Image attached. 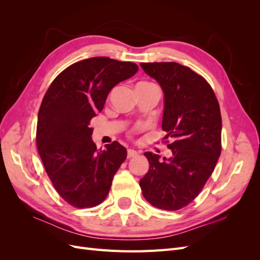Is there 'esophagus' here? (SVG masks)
<instances>
[{"instance_id":"34e87169","label":"esophagus","mask_w":260,"mask_h":260,"mask_svg":"<svg viewBox=\"0 0 260 260\" xmlns=\"http://www.w3.org/2000/svg\"><path fill=\"white\" fill-rule=\"evenodd\" d=\"M127 156H128V158H132V157H137L138 156V152L135 151V149L129 148L128 152H127Z\"/></svg>"}]
</instances>
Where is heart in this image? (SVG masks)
Returning <instances> with one entry per match:
<instances>
[{
  "instance_id": "heart-1",
  "label": "heart",
  "mask_w": 260,
  "mask_h": 260,
  "mask_svg": "<svg viewBox=\"0 0 260 260\" xmlns=\"http://www.w3.org/2000/svg\"><path fill=\"white\" fill-rule=\"evenodd\" d=\"M149 82H140V83H138V84H148Z\"/></svg>"
}]
</instances>
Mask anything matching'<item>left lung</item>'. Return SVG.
<instances>
[{
  "label": "left lung",
  "instance_id": "obj_1",
  "mask_svg": "<svg viewBox=\"0 0 260 260\" xmlns=\"http://www.w3.org/2000/svg\"><path fill=\"white\" fill-rule=\"evenodd\" d=\"M165 93L161 128L172 157L144 155L149 162L140 180L144 199L156 208L179 210L203 190L221 154V113L210 84L191 68L175 61L141 62Z\"/></svg>",
  "mask_w": 260,
  "mask_h": 260
}]
</instances>
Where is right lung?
<instances>
[{"mask_svg":"<svg viewBox=\"0 0 260 260\" xmlns=\"http://www.w3.org/2000/svg\"><path fill=\"white\" fill-rule=\"evenodd\" d=\"M138 65L92 57L70 65L44 94L37 123V147L55 190L69 205L90 208L103 202L114 175L127 158L116 141L96 151L90 122L108 93L132 77Z\"/></svg>","mask_w":260,"mask_h":260,"instance_id":"right-lung-1","label":"right lung"}]
</instances>
